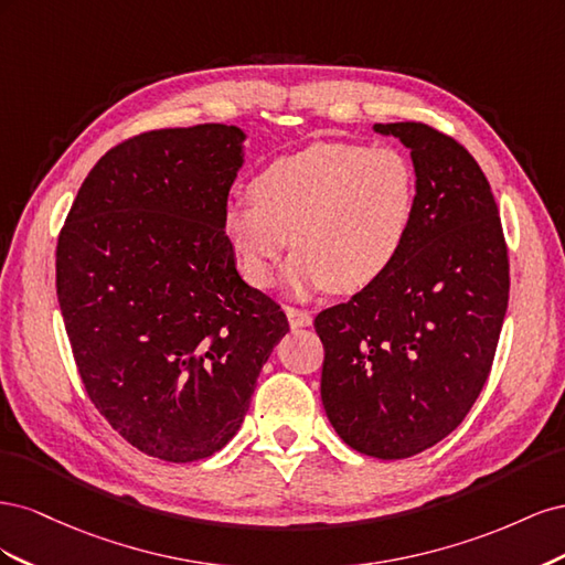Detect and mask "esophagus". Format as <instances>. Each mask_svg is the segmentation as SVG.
<instances>
[{"mask_svg": "<svg viewBox=\"0 0 565 565\" xmlns=\"http://www.w3.org/2000/svg\"><path fill=\"white\" fill-rule=\"evenodd\" d=\"M287 313V320L292 328H309V324H313V316L309 311H301V309H295V306H287L285 309Z\"/></svg>", "mask_w": 565, "mask_h": 565, "instance_id": "1", "label": "esophagus"}]
</instances>
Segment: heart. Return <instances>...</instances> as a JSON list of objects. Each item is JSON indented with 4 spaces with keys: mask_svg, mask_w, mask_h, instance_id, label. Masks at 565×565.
I'll return each instance as SVG.
<instances>
[{
    "mask_svg": "<svg viewBox=\"0 0 565 565\" xmlns=\"http://www.w3.org/2000/svg\"><path fill=\"white\" fill-rule=\"evenodd\" d=\"M417 193V169L405 150L320 141L256 172L252 198L231 200L221 226L254 287L270 285L282 252L295 243L299 249L287 264L292 292H358L398 262Z\"/></svg>",
    "mask_w": 565,
    "mask_h": 565,
    "instance_id": "b5f03b06",
    "label": "heart"
}]
</instances>
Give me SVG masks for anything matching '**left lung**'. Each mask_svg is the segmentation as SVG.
I'll use <instances>...</instances> for the list:
<instances>
[{"label":"left lung","instance_id":"obj_1","mask_svg":"<svg viewBox=\"0 0 565 565\" xmlns=\"http://www.w3.org/2000/svg\"><path fill=\"white\" fill-rule=\"evenodd\" d=\"M417 169L403 254L374 285L316 316L320 396L339 438L405 459L452 434L492 367L509 301V256L483 169L422 122L374 125Z\"/></svg>","mask_w":565,"mask_h":565}]
</instances>
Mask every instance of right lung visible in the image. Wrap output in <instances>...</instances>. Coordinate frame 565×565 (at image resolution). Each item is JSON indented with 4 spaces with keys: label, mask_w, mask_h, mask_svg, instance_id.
Returning a JSON list of instances; mask_svg holds the SVG:
<instances>
[{
    "label": "right lung",
    "mask_w": 565,
    "mask_h": 565,
    "mask_svg": "<svg viewBox=\"0 0 565 565\" xmlns=\"http://www.w3.org/2000/svg\"><path fill=\"white\" fill-rule=\"evenodd\" d=\"M243 141L233 125L127 139L94 164L58 235L56 295L84 388L134 448L177 465L235 436L289 332L221 226Z\"/></svg>",
    "instance_id": "right-lung-1"
}]
</instances>
